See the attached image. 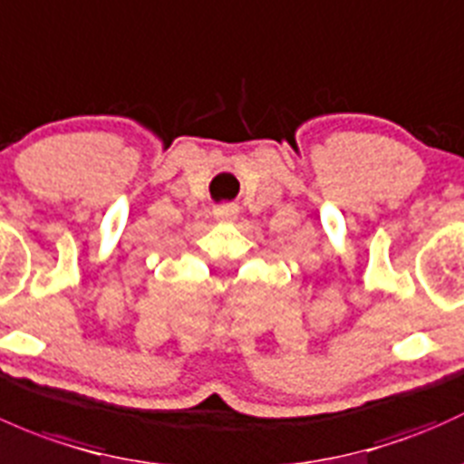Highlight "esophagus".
<instances>
[{
  "label": "esophagus",
  "mask_w": 464,
  "mask_h": 464,
  "mask_svg": "<svg viewBox=\"0 0 464 464\" xmlns=\"http://www.w3.org/2000/svg\"><path fill=\"white\" fill-rule=\"evenodd\" d=\"M237 214H238V208L234 203H223V205H218L217 209H214V217H217L218 221H223V223L234 221V218H237Z\"/></svg>",
  "instance_id": "1"
}]
</instances>
